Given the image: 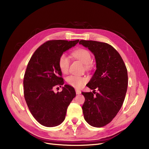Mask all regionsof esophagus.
<instances>
[{
  "instance_id": "esophagus-1",
  "label": "esophagus",
  "mask_w": 149,
  "mask_h": 149,
  "mask_svg": "<svg viewBox=\"0 0 149 149\" xmlns=\"http://www.w3.org/2000/svg\"><path fill=\"white\" fill-rule=\"evenodd\" d=\"M75 92H76V94H77V95H79L81 93V91H80L79 89H75Z\"/></svg>"
}]
</instances>
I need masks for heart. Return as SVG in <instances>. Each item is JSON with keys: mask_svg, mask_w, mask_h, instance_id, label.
<instances>
[{"mask_svg": "<svg viewBox=\"0 0 149 149\" xmlns=\"http://www.w3.org/2000/svg\"><path fill=\"white\" fill-rule=\"evenodd\" d=\"M73 56L80 60L84 65L85 69L90 70L92 67V56L91 53L85 49H79L75 51L72 53ZM70 65V60L66 54H62L58 59V67L61 72L63 74H66L68 72ZM67 83L75 88H81L84 83H86L87 79L86 77L71 75L66 78Z\"/></svg>", "mask_w": 149, "mask_h": 149, "instance_id": "obj_1", "label": "heart"}]
</instances>
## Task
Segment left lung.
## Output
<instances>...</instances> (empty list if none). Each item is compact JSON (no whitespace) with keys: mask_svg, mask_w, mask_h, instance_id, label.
I'll use <instances>...</instances> for the list:
<instances>
[{"mask_svg":"<svg viewBox=\"0 0 149 149\" xmlns=\"http://www.w3.org/2000/svg\"><path fill=\"white\" fill-rule=\"evenodd\" d=\"M79 43L94 54L97 68L86 84L93 92H81L85 98L82 106L84 118L93 127H103L112 121L123 104L128 84L127 70L120 54L111 45L84 40Z\"/></svg>","mask_w":149,"mask_h":149,"instance_id":"left-lung-1","label":"left lung"}]
</instances>
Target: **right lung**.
Returning a JSON list of instances; mask_svg holds the SVG:
<instances>
[{
    "instance_id": "right-lung-1",
    "label": "right lung",
    "mask_w": 149,
    "mask_h": 149,
    "mask_svg": "<svg viewBox=\"0 0 149 149\" xmlns=\"http://www.w3.org/2000/svg\"><path fill=\"white\" fill-rule=\"evenodd\" d=\"M79 42L47 41L28 62L23 79L24 97L31 114L44 126H57L63 121L68 107L76 95L74 88L68 84L60 92L53 89L64 84L58 67L60 56Z\"/></svg>"
}]
</instances>
